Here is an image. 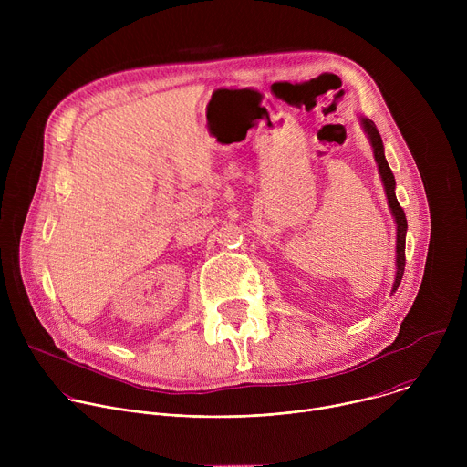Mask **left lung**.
I'll use <instances>...</instances> for the list:
<instances>
[{
	"mask_svg": "<svg viewBox=\"0 0 467 467\" xmlns=\"http://www.w3.org/2000/svg\"><path fill=\"white\" fill-rule=\"evenodd\" d=\"M362 121V127L366 130V135L371 142V148H373V155H375V162L379 166V173H380V179H382V184H384V192H386V199H388V205H389V211L395 218V223H397V253H395V283H393V288H391V294L399 288V285H401V279H403V274H405V238H407V216H405V211L401 209V205H399L397 197H395V177L386 162V157H384V146H382V139L379 135V130L375 127V123L368 118H360Z\"/></svg>",
	"mask_w": 467,
	"mask_h": 467,
	"instance_id": "obj_1",
	"label": "left lung"
}]
</instances>
